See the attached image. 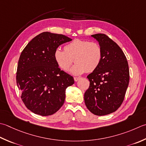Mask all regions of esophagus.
Wrapping results in <instances>:
<instances>
[{"mask_svg":"<svg viewBox=\"0 0 146 146\" xmlns=\"http://www.w3.org/2000/svg\"><path fill=\"white\" fill-rule=\"evenodd\" d=\"M80 79V77H75V78H74V80H75V82H77V81H78Z\"/></svg>","mask_w":146,"mask_h":146,"instance_id":"1","label":"esophagus"}]
</instances>
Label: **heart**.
Instances as JSON below:
<instances>
[{
	"label": "heart",
	"instance_id": "heart-1",
	"mask_svg": "<svg viewBox=\"0 0 146 146\" xmlns=\"http://www.w3.org/2000/svg\"><path fill=\"white\" fill-rule=\"evenodd\" d=\"M57 48L54 58L57 64L64 71H67L73 61L76 63L70 70L73 75H82L85 71L91 72L98 68L102 58V48L99 44L86 40L75 39L64 47Z\"/></svg>",
	"mask_w": 146,
	"mask_h": 146
}]
</instances>
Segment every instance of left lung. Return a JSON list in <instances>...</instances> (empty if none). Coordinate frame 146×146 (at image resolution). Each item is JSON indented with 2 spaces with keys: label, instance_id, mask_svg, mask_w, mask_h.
<instances>
[{
  "label": "left lung",
  "instance_id": "left-lung-1",
  "mask_svg": "<svg viewBox=\"0 0 146 146\" xmlns=\"http://www.w3.org/2000/svg\"><path fill=\"white\" fill-rule=\"evenodd\" d=\"M99 42L102 58L98 68L87 76L90 86L84 94L87 109L98 116L115 112L124 100L129 84L126 56L118 44L105 34L91 35Z\"/></svg>",
  "mask_w": 146,
  "mask_h": 146
}]
</instances>
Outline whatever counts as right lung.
Wrapping results in <instances>:
<instances>
[{
	"instance_id": "right-lung-1",
	"label": "right lung",
	"mask_w": 146,
	"mask_h": 146,
	"mask_svg": "<svg viewBox=\"0 0 146 146\" xmlns=\"http://www.w3.org/2000/svg\"><path fill=\"white\" fill-rule=\"evenodd\" d=\"M71 40L64 35L45 31L34 37L22 51L16 82L23 102L31 112L52 115L63 105L66 89L75 82L60 70L54 52L60 45Z\"/></svg>"
}]
</instances>
